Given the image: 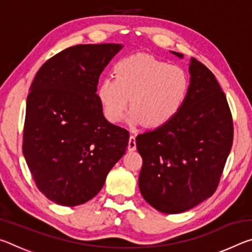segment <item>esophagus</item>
I'll list each match as a JSON object with an SVG mask.
<instances>
[{
  "mask_svg": "<svg viewBox=\"0 0 252 252\" xmlns=\"http://www.w3.org/2000/svg\"><path fill=\"white\" fill-rule=\"evenodd\" d=\"M136 149V142H135V136L131 135L129 139V144H127V150L129 151H135Z\"/></svg>",
  "mask_w": 252,
  "mask_h": 252,
  "instance_id": "obj_1",
  "label": "esophagus"
}]
</instances>
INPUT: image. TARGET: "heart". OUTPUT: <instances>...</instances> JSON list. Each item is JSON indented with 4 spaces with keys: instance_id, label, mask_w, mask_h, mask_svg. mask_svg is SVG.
Instances as JSON below:
<instances>
[{
    "instance_id": "obj_1",
    "label": "heart",
    "mask_w": 252,
    "mask_h": 252,
    "mask_svg": "<svg viewBox=\"0 0 252 252\" xmlns=\"http://www.w3.org/2000/svg\"><path fill=\"white\" fill-rule=\"evenodd\" d=\"M189 92L190 76L183 67L147 54L121 60L114 66V78L106 76L97 87L106 120L120 122L130 104V125L144 123L149 127H160L172 121Z\"/></svg>"
}]
</instances>
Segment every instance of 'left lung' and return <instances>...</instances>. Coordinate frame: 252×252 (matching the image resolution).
Returning <instances> with one entry per match:
<instances>
[{
	"mask_svg": "<svg viewBox=\"0 0 252 252\" xmlns=\"http://www.w3.org/2000/svg\"><path fill=\"white\" fill-rule=\"evenodd\" d=\"M189 73L190 92L178 116L135 139L143 160L140 192L163 213L185 212L210 198L232 147L231 112L216 76L193 58Z\"/></svg>",
	"mask_w": 252,
	"mask_h": 252,
	"instance_id": "1",
	"label": "left lung"
}]
</instances>
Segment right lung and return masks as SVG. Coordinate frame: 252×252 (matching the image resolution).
Masks as SVG:
<instances>
[{"label": "right lung", "mask_w": 252, "mask_h": 252, "mask_svg": "<svg viewBox=\"0 0 252 252\" xmlns=\"http://www.w3.org/2000/svg\"><path fill=\"white\" fill-rule=\"evenodd\" d=\"M122 48H67L41 66L30 88L23 155L36 187L60 206L95 197L126 153L129 132L106 120L96 94L101 73Z\"/></svg>", "instance_id": "add662e5"}]
</instances>
